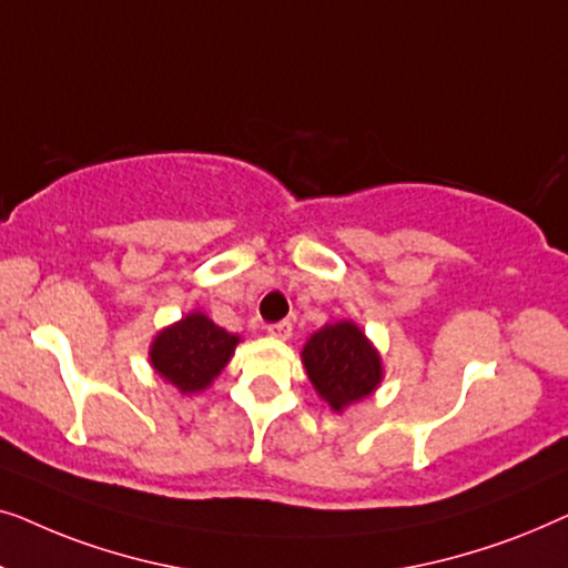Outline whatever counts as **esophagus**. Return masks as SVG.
<instances>
[{
    "label": "esophagus",
    "mask_w": 568,
    "mask_h": 568,
    "mask_svg": "<svg viewBox=\"0 0 568 568\" xmlns=\"http://www.w3.org/2000/svg\"><path fill=\"white\" fill-rule=\"evenodd\" d=\"M268 336H271V338H278V341H286V338L292 336V323H290V321L271 323V325H268Z\"/></svg>",
    "instance_id": "obj_1"
}]
</instances>
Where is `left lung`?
<instances>
[{
	"instance_id": "obj_1",
	"label": "left lung",
	"mask_w": 568,
	"mask_h": 568,
	"mask_svg": "<svg viewBox=\"0 0 568 568\" xmlns=\"http://www.w3.org/2000/svg\"><path fill=\"white\" fill-rule=\"evenodd\" d=\"M302 364L315 393L336 414L369 398L385 377L383 356L354 321L325 323L315 331L302 346Z\"/></svg>"
}]
</instances>
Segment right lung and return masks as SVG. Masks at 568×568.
Returning a JSON list of instances; mask_svg holds the SVG:
<instances>
[{
  "instance_id": "obj_1",
  "label": "right lung",
  "mask_w": 568,
  "mask_h": 568,
  "mask_svg": "<svg viewBox=\"0 0 568 568\" xmlns=\"http://www.w3.org/2000/svg\"><path fill=\"white\" fill-rule=\"evenodd\" d=\"M237 344L240 336L220 328L201 310H193L152 338L150 364L154 375L181 395L204 393L227 367Z\"/></svg>"
}]
</instances>
